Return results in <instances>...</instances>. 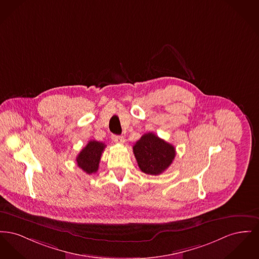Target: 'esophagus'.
Masks as SVG:
<instances>
[{
    "label": "esophagus",
    "instance_id": "34e87169",
    "mask_svg": "<svg viewBox=\"0 0 259 259\" xmlns=\"http://www.w3.org/2000/svg\"><path fill=\"white\" fill-rule=\"evenodd\" d=\"M112 140L117 143V144H123L125 142V139L122 137V136H117V135H113L112 136Z\"/></svg>",
    "mask_w": 259,
    "mask_h": 259
}]
</instances>
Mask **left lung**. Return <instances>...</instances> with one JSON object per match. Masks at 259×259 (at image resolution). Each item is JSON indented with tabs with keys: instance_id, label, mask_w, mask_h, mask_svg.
<instances>
[{
	"instance_id": "obj_1",
	"label": "left lung",
	"mask_w": 259,
	"mask_h": 259,
	"mask_svg": "<svg viewBox=\"0 0 259 259\" xmlns=\"http://www.w3.org/2000/svg\"><path fill=\"white\" fill-rule=\"evenodd\" d=\"M133 152L140 169L150 175H159L167 169L174 157L175 148L157 137L153 133H147L133 147Z\"/></svg>"
}]
</instances>
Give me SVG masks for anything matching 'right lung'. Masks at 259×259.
Listing matches in <instances>:
<instances>
[{
    "instance_id": "obj_1",
    "label": "right lung",
    "mask_w": 259,
    "mask_h": 259,
    "mask_svg": "<svg viewBox=\"0 0 259 259\" xmlns=\"http://www.w3.org/2000/svg\"><path fill=\"white\" fill-rule=\"evenodd\" d=\"M105 148L106 145L104 143L94 140L89 141L87 146L77 155V165L87 174L96 173L99 169V163Z\"/></svg>"
}]
</instances>
